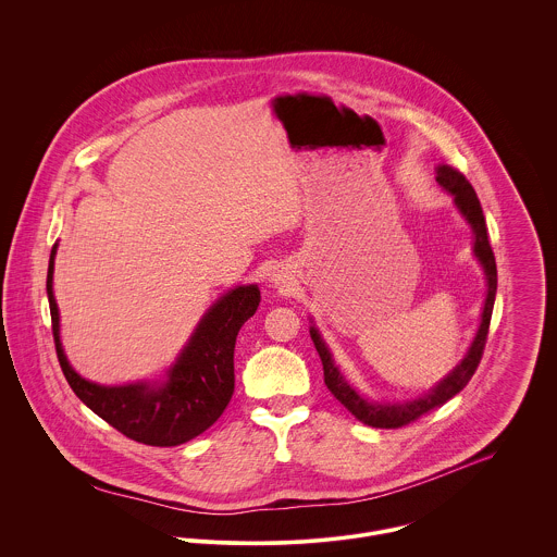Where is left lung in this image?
I'll list each match as a JSON object with an SVG mask.
<instances>
[{
    "instance_id": "1",
    "label": "left lung",
    "mask_w": 557,
    "mask_h": 557,
    "mask_svg": "<svg viewBox=\"0 0 557 557\" xmlns=\"http://www.w3.org/2000/svg\"><path fill=\"white\" fill-rule=\"evenodd\" d=\"M435 173H437L435 180L440 182V186L446 188L455 197V203H457L459 212L470 223V227L474 232V255H476V259L480 261L484 274H486V300H484V309H482L480 327H478L474 343L468 349V354L461 360V364H457L424 397L405 400V403H371L369 398L360 397L345 382V377L336 369V364L332 360V354H330L327 345L323 343L318 327L315 325L311 327V338L315 343V349H318L321 364H323V382H325L327 391L351 411V416H356L360 422H364L369 426H375V429H398V426H405V424L418 420L420 416H424L426 411H431L435 407H442L448 398L459 395L468 386L472 375L476 373L482 351H484V345H486L488 323H491L495 292H497V268H495V257H493L488 236H486L484 214H482V208H480V201H478L476 190L472 188V184L468 182V177L461 171H457L450 164H440L435 169Z\"/></svg>"
}]
</instances>
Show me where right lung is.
<instances>
[{"label": "right lung", "mask_w": 557, "mask_h": 557, "mask_svg": "<svg viewBox=\"0 0 557 557\" xmlns=\"http://www.w3.org/2000/svg\"><path fill=\"white\" fill-rule=\"evenodd\" d=\"M53 244L47 296L60 367L73 393L104 422L148 446H180L210 429L234 395V349L244 321L259 307V287L242 285L219 298L195 327L164 382L100 386L69 364L60 343V311L53 296Z\"/></svg>", "instance_id": "1"}]
</instances>
